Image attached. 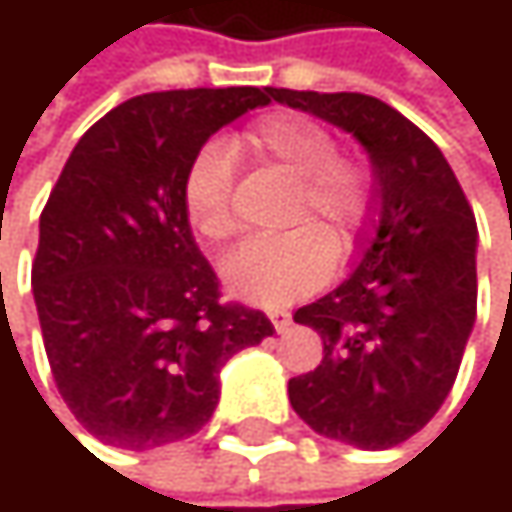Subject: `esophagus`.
<instances>
[{
	"label": "esophagus",
	"mask_w": 512,
	"mask_h": 512,
	"mask_svg": "<svg viewBox=\"0 0 512 512\" xmlns=\"http://www.w3.org/2000/svg\"><path fill=\"white\" fill-rule=\"evenodd\" d=\"M269 320H272V326H275V332L281 335V332H287L290 329V323H293V317L287 314V311H272L269 314Z\"/></svg>",
	"instance_id": "34e87169"
}]
</instances>
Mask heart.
I'll use <instances>...</instances> for the list:
<instances>
[{"label":"heart","instance_id":"b5f03b06","mask_svg":"<svg viewBox=\"0 0 512 512\" xmlns=\"http://www.w3.org/2000/svg\"><path fill=\"white\" fill-rule=\"evenodd\" d=\"M243 145L293 177L281 237L246 240L222 260L228 290L252 305L284 308L314 293L332 266V252L347 255L367 225L373 186L367 168L338 154L335 136L296 112L260 118ZM234 159L222 142L201 145L180 180V204L189 228L207 243H225L237 231L231 210Z\"/></svg>","mask_w":512,"mask_h":512}]
</instances>
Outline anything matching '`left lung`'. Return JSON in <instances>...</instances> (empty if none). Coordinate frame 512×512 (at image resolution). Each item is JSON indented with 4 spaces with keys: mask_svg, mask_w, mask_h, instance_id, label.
<instances>
[{
    "mask_svg": "<svg viewBox=\"0 0 512 512\" xmlns=\"http://www.w3.org/2000/svg\"><path fill=\"white\" fill-rule=\"evenodd\" d=\"M275 103L353 133L376 177V219L356 269L296 323L323 361L287 385L320 436L385 451L415 436L454 388L477 317V222L436 142L367 94L269 88Z\"/></svg>",
    "mask_w": 512,
    "mask_h": 512,
    "instance_id": "8db88e82",
    "label": "left lung"
}]
</instances>
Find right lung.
Masks as SVG:
<instances>
[{
    "mask_svg": "<svg viewBox=\"0 0 512 512\" xmlns=\"http://www.w3.org/2000/svg\"><path fill=\"white\" fill-rule=\"evenodd\" d=\"M269 103V88L133 97L64 162L41 213L32 293L52 379L103 445L151 451L198 433L219 370L275 329L222 305L219 278L180 204L189 159L213 133Z\"/></svg>",
    "mask_w": 512,
    "mask_h": 512,
    "instance_id": "1",
    "label": "right lung"
}]
</instances>
